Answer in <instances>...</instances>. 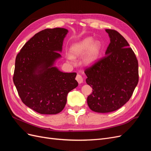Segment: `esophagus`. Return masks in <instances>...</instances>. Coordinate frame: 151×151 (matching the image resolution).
I'll return each instance as SVG.
<instances>
[{
    "label": "esophagus",
    "instance_id": "1",
    "mask_svg": "<svg viewBox=\"0 0 151 151\" xmlns=\"http://www.w3.org/2000/svg\"><path fill=\"white\" fill-rule=\"evenodd\" d=\"M76 81H77V82H78L79 84H81V83L83 82V77H82V76H81V75H79V74H77V75L76 76Z\"/></svg>",
    "mask_w": 151,
    "mask_h": 151
}]
</instances>
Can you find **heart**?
<instances>
[{
  "mask_svg": "<svg viewBox=\"0 0 151 151\" xmlns=\"http://www.w3.org/2000/svg\"><path fill=\"white\" fill-rule=\"evenodd\" d=\"M101 45L98 41H94L91 37L86 38L81 42L73 45L70 49L71 55H68L67 59L70 63L74 62L73 57H79L86 52L83 58L85 65H89L93 63L99 56Z\"/></svg>",
  "mask_w": 151,
  "mask_h": 151,
  "instance_id": "b5f03b06",
  "label": "heart"
}]
</instances>
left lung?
Segmentation results:
<instances>
[{
	"label": "left lung",
	"mask_w": 151,
	"mask_h": 151,
	"mask_svg": "<svg viewBox=\"0 0 151 151\" xmlns=\"http://www.w3.org/2000/svg\"><path fill=\"white\" fill-rule=\"evenodd\" d=\"M105 31L110 38L106 55L84 70L86 83L93 89L87 102L98 113L112 112L123 106L139 82L138 60L129 44L118 31Z\"/></svg>",
	"instance_id": "obj_1"
}]
</instances>
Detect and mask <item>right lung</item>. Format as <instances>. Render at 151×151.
<instances>
[{
	"label": "right lung",
	"instance_id": "right-lung-1",
	"mask_svg": "<svg viewBox=\"0 0 151 151\" xmlns=\"http://www.w3.org/2000/svg\"><path fill=\"white\" fill-rule=\"evenodd\" d=\"M65 28L45 29L27 42L16 58L13 82L24 104L40 114L53 115L64 108L67 96L78 86L76 72L53 67L60 57Z\"/></svg>",
	"mask_w": 151,
	"mask_h": 151
}]
</instances>
